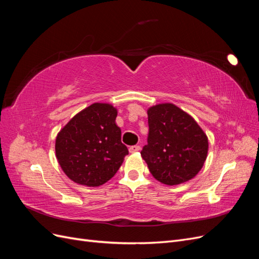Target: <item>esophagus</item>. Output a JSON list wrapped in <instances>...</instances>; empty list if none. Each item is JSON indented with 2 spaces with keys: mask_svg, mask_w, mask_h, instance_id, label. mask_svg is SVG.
I'll use <instances>...</instances> for the list:
<instances>
[{
  "mask_svg": "<svg viewBox=\"0 0 259 259\" xmlns=\"http://www.w3.org/2000/svg\"><path fill=\"white\" fill-rule=\"evenodd\" d=\"M130 152L131 153H135V152H138L139 150H140V146H137V145H135V146H132V147H130Z\"/></svg>",
  "mask_w": 259,
  "mask_h": 259,
  "instance_id": "esophagus-1",
  "label": "esophagus"
}]
</instances>
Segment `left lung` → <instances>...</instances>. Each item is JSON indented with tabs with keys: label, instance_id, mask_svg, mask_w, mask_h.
Segmentation results:
<instances>
[{
	"label": "left lung",
	"instance_id": "left-lung-1",
	"mask_svg": "<svg viewBox=\"0 0 259 259\" xmlns=\"http://www.w3.org/2000/svg\"><path fill=\"white\" fill-rule=\"evenodd\" d=\"M148 144L143 159L160 183L175 186L188 182L204 165L208 139L193 117L173 104L148 109Z\"/></svg>",
	"mask_w": 259,
	"mask_h": 259
}]
</instances>
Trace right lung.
Masks as SVG:
<instances>
[{
  "mask_svg": "<svg viewBox=\"0 0 259 259\" xmlns=\"http://www.w3.org/2000/svg\"><path fill=\"white\" fill-rule=\"evenodd\" d=\"M116 115L112 105L95 103L75 114L57 134L56 158L72 182L98 187L122 165L128 150L121 142Z\"/></svg>",
  "mask_w": 259,
  "mask_h": 259,
  "instance_id": "add662e5",
  "label": "right lung"
}]
</instances>
